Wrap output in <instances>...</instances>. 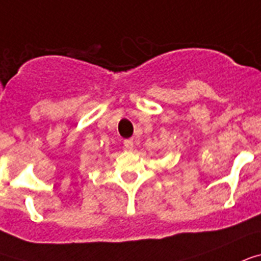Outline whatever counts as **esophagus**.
<instances>
[{"instance_id": "34e87169", "label": "esophagus", "mask_w": 261, "mask_h": 261, "mask_svg": "<svg viewBox=\"0 0 261 261\" xmlns=\"http://www.w3.org/2000/svg\"><path fill=\"white\" fill-rule=\"evenodd\" d=\"M124 147L126 149H129V151H132L133 149V140L132 139H128V140L124 141Z\"/></svg>"}]
</instances>
